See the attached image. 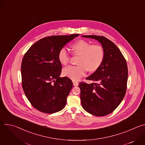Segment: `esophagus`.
<instances>
[{
    "label": "esophagus",
    "mask_w": 145,
    "mask_h": 145,
    "mask_svg": "<svg viewBox=\"0 0 145 145\" xmlns=\"http://www.w3.org/2000/svg\"><path fill=\"white\" fill-rule=\"evenodd\" d=\"M73 84L74 86H78V82L77 81H73Z\"/></svg>",
    "instance_id": "1"
}]
</instances>
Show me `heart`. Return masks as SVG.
<instances>
[{"label":"heart","instance_id":"1","mask_svg":"<svg viewBox=\"0 0 145 145\" xmlns=\"http://www.w3.org/2000/svg\"><path fill=\"white\" fill-rule=\"evenodd\" d=\"M73 53L79 55L77 64L78 66H69L64 68V76L76 81L84 76L87 69L91 72L97 70L104 59L105 52L99 45H92L84 39H80L71 46ZM58 59L63 65L68 64L69 54L65 48H62L58 52Z\"/></svg>","mask_w":145,"mask_h":145}]
</instances>
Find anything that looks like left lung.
Returning a JSON list of instances; mask_svg holds the SVG:
<instances>
[{"label": "left lung", "instance_id": "1", "mask_svg": "<svg viewBox=\"0 0 145 145\" xmlns=\"http://www.w3.org/2000/svg\"><path fill=\"white\" fill-rule=\"evenodd\" d=\"M81 37L97 40L105 52L100 67L86 78L95 82L79 83L81 105L92 115L106 116L118 107L125 95L128 78L126 61L119 48L107 38L93 35Z\"/></svg>", "mask_w": 145, "mask_h": 145}]
</instances>
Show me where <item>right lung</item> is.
<instances>
[{
	"label": "right lung",
	"mask_w": 145,
	"mask_h": 145,
	"mask_svg": "<svg viewBox=\"0 0 145 145\" xmlns=\"http://www.w3.org/2000/svg\"><path fill=\"white\" fill-rule=\"evenodd\" d=\"M79 34L53 35L40 39L25 53L21 65L22 87L31 105L53 114L63 110L73 87L68 77H60L59 50Z\"/></svg>",
	"instance_id": "right-lung-1"
}]
</instances>
